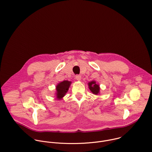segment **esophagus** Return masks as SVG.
Wrapping results in <instances>:
<instances>
[{
	"label": "esophagus",
	"mask_w": 152,
	"mask_h": 152,
	"mask_svg": "<svg viewBox=\"0 0 152 152\" xmlns=\"http://www.w3.org/2000/svg\"><path fill=\"white\" fill-rule=\"evenodd\" d=\"M81 77H81L80 75H76V77H75L76 79L77 80H81Z\"/></svg>",
	"instance_id": "34e87169"
}]
</instances>
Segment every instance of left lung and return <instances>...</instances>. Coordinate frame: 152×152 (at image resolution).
Returning a JSON list of instances; mask_svg holds the SVG:
<instances>
[{"label":"left lung","mask_w":152,"mask_h":152,"mask_svg":"<svg viewBox=\"0 0 152 152\" xmlns=\"http://www.w3.org/2000/svg\"><path fill=\"white\" fill-rule=\"evenodd\" d=\"M89 88L92 94L95 95H98L99 93V85L96 83L95 81H91L88 83Z\"/></svg>","instance_id":"left-lung-1"}]
</instances>
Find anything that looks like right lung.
I'll use <instances>...</instances> for the list:
<instances>
[{
  "label": "right lung",
  "mask_w": 152,
  "mask_h": 152,
  "mask_svg": "<svg viewBox=\"0 0 152 152\" xmlns=\"http://www.w3.org/2000/svg\"><path fill=\"white\" fill-rule=\"evenodd\" d=\"M72 82L64 80L59 83L56 86V98L58 99H61L67 92Z\"/></svg>",
  "instance_id": "right-lung-1"
}]
</instances>
